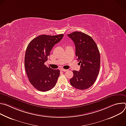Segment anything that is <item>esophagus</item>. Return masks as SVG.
<instances>
[{
    "label": "esophagus",
    "instance_id": "esophagus-1",
    "mask_svg": "<svg viewBox=\"0 0 126 126\" xmlns=\"http://www.w3.org/2000/svg\"><path fill=\"white\" fill-rule=\"evenodd\" d=\"M61 70L62 71H63V72H66V71H68V70H67V69H63V68L61 69Z\"/></svg>",
    "mask_w": 126,
    "mask_h": 126
}]
</instances>
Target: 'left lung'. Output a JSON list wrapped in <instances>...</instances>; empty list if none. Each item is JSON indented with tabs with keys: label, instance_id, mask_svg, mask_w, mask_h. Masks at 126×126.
I'll use <instances>...</instances> for the list:
<instances>
[{
	"label": "left lung",
	"instance_id": "8db88e82",
	"mask_svg": "<svg viewBox=\"0 0 126 126\" xmlns=\"http://www.w3.org/2000/svg\"><path fill=\"white\" fill-rule=\"evenodd\" d=\"M73 40L76 47V56L79 61V71L73 70V77L70 82L79 90L92 86L97 79L100 67V55L98 46L89 35L75 31L67 35Z\"/></svg>",
	"mask_w": 126,
	"mask_h": 126
}]
</instances>
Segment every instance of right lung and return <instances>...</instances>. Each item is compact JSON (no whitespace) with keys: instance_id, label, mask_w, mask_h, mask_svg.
<instances>
[{"instance_id":"add662e5","label":"right lung","mask_w":126,"mask_h":126,"mask_svg":"<svg viewBox=\"0 0 126 126\" xmlns=\"http://www.w3.org/2000/svg\"><path fill=\"white\" fill-rule=\"evenodd\" d=\"M63 36L41 35L32 40L27 46L24 59L26 73L32 85L40 91H48L56 84L60 70L48 67L44 63L53 46Z\"/></svg>"}]
</instances>
